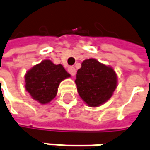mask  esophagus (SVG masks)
Wrapping results in <instances>:
<instances>
[{
  "label": "esophagus",
  "mask_w": 150,
  "mask_h": 150,
  "mask_svg": "<svg viewBox=\"0 0 150 150\" xmlns=\"http://www.w3.org/2000/svg\"><path fill=\"white\" fill-rule=\"evenodd\" d=\"M67 71H68V72L71 74V76H75V74H76V69H75V67H69L67 68Z\"/></svg>",
  "instance_id": "obj_1"
}]
</instances>
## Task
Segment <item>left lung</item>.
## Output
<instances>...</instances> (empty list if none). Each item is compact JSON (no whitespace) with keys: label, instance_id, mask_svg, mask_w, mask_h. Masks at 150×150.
Wrapping results in <instances>:
<instances>
[{"label":"left lung","instance_id":"1","mask_svg":"<svg viewBox=\"0 0 150 150\" xmlns=\"http://www.w3.org/2000/svg\"><path fill=\"white\" fill-rule=\"evenodd\" d=\"M80 97L91 107L100 106L112 96L117 84L115 71L95 59L83 62L75 80Z\"/></svg>","mask_w":150,"mask_h":150}]
</instances>
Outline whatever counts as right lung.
<instances>
[{"label": "right lung", "mask_w": 150, "mask_h": 150, "mask_svg": "<svg viewBox=\"0 0 150 150\" xmlns=\"http://www.w3.org/2000/svg\"><path fill=\"white\" fill-rule=\"evenodd\" d=\"M69 77L62 65L45 60L27 72L25 88L34 100L47 104L56 97L60 83Z\"/></svg>", "instance_id": "1"}]
</instances>
